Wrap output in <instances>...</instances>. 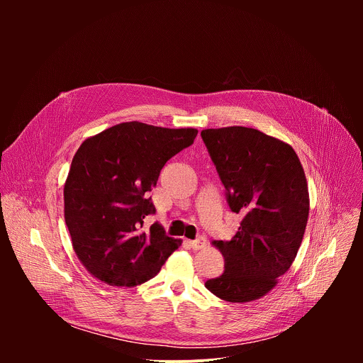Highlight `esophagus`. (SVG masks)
Instances as JSON below:
<instances>
[{
    "label": "esophagus",
    "mask_w": 363,
    "mask_h": 363,
    "mask_svg": "<svg viewBox=\"0 0 363 363\" xmlns=\"http://www.w3.org/2000/svg\"><path fill=\"white\" fill-rule=\"evenodd\" d=\"M186 244L189 245V248H192V250H202L205 245H206V240L203 238V237H199V238H196V240H188L186 241Z\"/></svg>",
    "instance_id": "esophagus-1"
}]
</instances>
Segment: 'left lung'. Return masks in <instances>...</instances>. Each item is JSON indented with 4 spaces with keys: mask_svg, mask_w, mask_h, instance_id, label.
Instances as JSON below:
<instances>
[{
    "mask_svg": "<svg viewBox=\"0 0 363 363\" xmlns=\"http://www.w3.org/2000/svg\"><path fill=\"white\" fill-rule=\"evenodd\" d=\"M202 140L227 191L233 213L241 214L230 241H214L224 273L205 287L231 303H247L272 291L293 264L307 217V181L294 149L244 126L203 129Z\"/></svg>",
    "mask_w": 363,
    "mask_h": 363,
    "instance_id": "8db88e82",
    "label": "left lung"
}]
</instances>
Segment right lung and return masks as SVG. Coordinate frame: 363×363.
<instances>
[{"instance_id": "add662e5", "label": "right lung", "mask_w": 363, "mask_h": 363, "mask_svg": "<svg viewBox=\"0 0 363 363\" xmlns=\"http://www.w3.org/2000/svg\"><path fill=\"white\" fill-rule=\"evenodd\" d=\"M194 128L169 129L142 122L115 125L87 138L74 153L65 184V220L73 250L97 280L135 287L157 276L182 240L155 223L147 192L164 165L194 143Z\"/></svg>"}]
</instances>
